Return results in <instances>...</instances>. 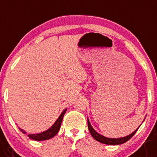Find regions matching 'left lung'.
Here are the masks:
<instances>
[{"mask_svg": "<svg viewBox=\"0 0 157 157\" xmlns=\"http://www.w3.org/2000/svg\"><path fill=\"white\" fill-rule=\"evenodd\" d=\"M87 125H88L89 131H90V133L91 134V136H93V138L95 140H97V141H98L100 142V143H104V144H107V145H120V144H122V143H126L128 140H129L130 139L134 136L135 133L137 132V130H138L139 128H138L136 131L133 132L132 133H131V134L128 135V136H125V137H121V138H117V139H112V138H107V137H105V136H101V135H100L99 133L97 132L92 128L91 125H90L88 118H87Z\"/></svg>", "mask_w": 157, "mask_h": 157, "instance_id": "8db88e82", "label": "left lung"}]
</instances>
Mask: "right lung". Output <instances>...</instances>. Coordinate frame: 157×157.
<instances>
[{
    "label": "right lung",
    "mask_w": 157,
    "mask_h": 157,
    "mask_svg": "<svg viewBox=\"0 0 157 157\" xmlns=\"http://www.w3.org/2000/svg\"><path fill=\"white\" fill-rule=\"evenodd\" d=\"M66 111L67 109L63 110V112L61 113V115H59V117L58 118V119L56 121V122L54 123L53 125L50 127L48 130L45 132H42L41 133H38V134H29L28 135L29 138L32 139L33 140H36V141H42V140H47L49 139L52 138L56 135L58 133L59 130L60 128L61 123H62L63 118L64 114L66 113ZM19 129L21 130V132L24 134H25L26 132H25L24 130L21 129V128H19Z\"/></svg>",
    "instance_id": "1"
}]
</instances>
